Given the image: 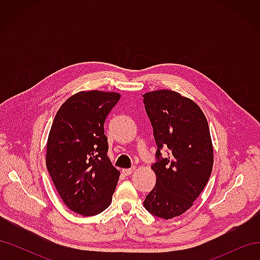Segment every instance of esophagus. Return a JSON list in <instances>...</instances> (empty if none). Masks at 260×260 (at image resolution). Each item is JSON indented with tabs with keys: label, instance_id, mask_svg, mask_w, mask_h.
I'll use <instances>...</instances> for the list:
<instances>
[{
	"label": "esophagus",
	"instance_id": "1",
	"mask_svg": "<svg viewBox=\"0 0 260 260\" xmlns=\"http://www.w3.org/2000/svg\"><path fill=\"white\" fill-rule=\"evenodd\" d=\"M133 171H135V169H133V168H131V169H123L122 170V174L124 176H130V175H132Z\"/></svg>",
	"mask_w": 260,
	"mask_h": 260
}]
</instances>
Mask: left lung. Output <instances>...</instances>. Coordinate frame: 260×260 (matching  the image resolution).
<instances>
[{
  "instance_id": "1",
  "label": "left lung",
  "mask_w": 260,
  "mask_h": 260,
  "mask_svg": "<svg viewBox=\"0 0 260 260\" xmlns=\"http://www.w3.org/2000/svg\"><path fill=\"white\" fill-rule=\"evenodd\" d=\"M143 99L158 147L152 166L156 184L143 205L156 217L172 219L193 206L209 180L214 147L208 122L200 106L178 92L152 91ZM162 147L170 151L166 159Z\"/></svg>"
}]
</instances>
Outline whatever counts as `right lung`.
<instances>
[{"instance_id":"obj_1","label":"right lung","mask_w":260,"mask_h":260,"mask_svg":"<svg viewBox=\"0 0 260 260\" xmlns=\"http://www.w3.org/2000/svg\"><path fill=\"white\" fill-rule=\"evenodd\" d=\"M120 94L98 90L70 96L54 118L45 162L65 205L82 216L105 210L119 179L107 156L104 123Z\"/></svg>"}]
</instances>
